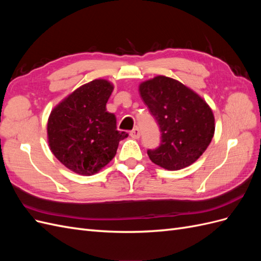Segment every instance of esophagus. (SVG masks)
<instances>
[{"label":"esophagus","instance_id":"34e87169","mask_svg":"<svg viewBox=\"0 0 261 261\" xmlns=\"http://www.w3.org/2000/svg\"><path fill=\"white\" fill-rule=\"evenodd\" d=\"M130 136H132L133 138H135V139L139 138V137H140V129H139L138 127L134 128V129L130 132Z\"/></svg>","mask_w":261,"mask_h":261}]
</instances>
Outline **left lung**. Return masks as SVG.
Returning <instances> with one entry per match:
<instances>
[{"label": "left lung", "instance_id": "1", "mask_svg": "<svg viewBox=\"0 0 261 261\" xmlns=\"http://www.w3.org/2000/svg\"><path fill=\"white\" fill-rule=\"evenodd\" d=\"M139 92L161 132L160 146L147 151L150 160L170 171L193 164L215 134V116L206 101L165 76L140 84Z\"/></svg>", "mask_w": 261, "mask_h": 261}]
</instances>
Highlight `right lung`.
I'll return each instance as SVG.
<instances>
[{"instance_id":"right-lung-1","label":"right lung","mask_w":261,"mask_h":261,"mask_svg":"<svg viewBox=\"0 0 261 261\" xmlns=\"http://www.w3.org/2000/svg\"><path fill=\"white\" fill-rule=\"evenodd\" d=\"M112 91L108 81H92L70 93L50 114L51 151L81 175H92L106 167L114 158L118 143L128 136L116 129L115 115L107 111Z\"/></svg>"}]
</instances>
